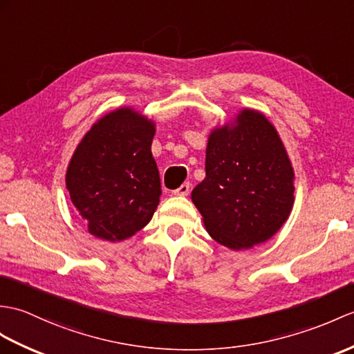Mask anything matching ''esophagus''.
Returning a JSON list of instances; mask_svg holds the SVG:
<instances>
[{
	"instance_id": "esophagus-1",
	"label": "esophagus",
	"mask_w": 354,
	"mask_h": 354,
	"mask_svg": "<svg viewBox=\"0 0 354 354\" xmlns=\"http://www.w3.org/2000/svg\"><path fill=\"white\" fill-rule=\"evenodd\" d=\"M174 193L178 196H187L188 193H190V183H184L183 185L178 187Z\"/></svg>"
}]
</instances>
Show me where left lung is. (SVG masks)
<instances>
[{"label":"left lung","mask_w":354,"mask_h":354,"mask_svg":"<svg viewBox=\"0 0 354 354\" xmlns=\"http://www.w3.org/2000/svg\"><path fill=\"white\" fill-rule=\"evenodd\" d=\"M235 128L209 136L205 171L192 199L209 235L229 249L267 241L288 218L294 171L273 125L244 110Z\"/></svg>","instance_id":"obj_1"}]
</instances>
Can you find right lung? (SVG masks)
<instances>
[{
  "mask_svg": "<svg viewBox=\"0 0 354 354\" xmlns=\"http://www.w3.org/2000/svg\"><path fill=\"white\" fill-rule=\"evenodd\" d=\"M153 134L152 122L120 109L95 123L78 145L66 188L92 235L122 241L149 223L161 196Z\"/></svg>",
  "mask_w": 354,
  "mask_h": 354,
  "instance_id": "right-lung-1",
  "label": "right lung"
}]
</instances>
